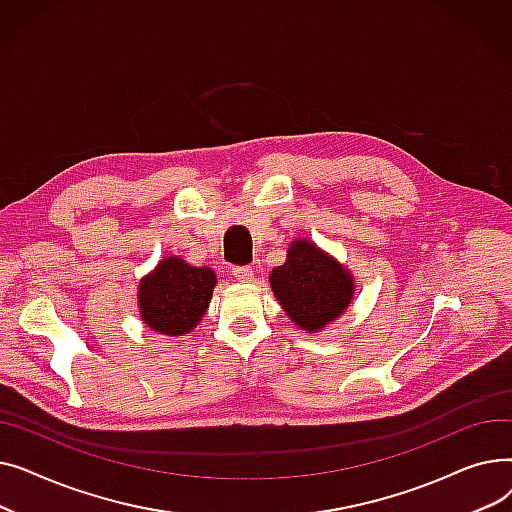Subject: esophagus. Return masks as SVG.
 <instances>
[{
    "label": "esophagus",
    "mask_w": 512,
    "mask_h": 512,
    "mask_svg": "<svg viewBox=\"0 0 512 512\" xmlns=\"http://www.w3.org/2000/svg\"><path fill=\"white\" fill-rule=\"evenodd\" d=\"M232 276H234L236 282H240V284H249V282L255 280V274H253L251 267H234Z\"/></svg>",
    "instance_id": "1"
}]
</instances>
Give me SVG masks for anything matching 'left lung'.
<instances>
[{
	"label": "left lung",
	"instance_id": "obj_1",
	"mask_svg": "<svg viewBox=\"0 0 512 512\" xmlns=\"http://www.w3.org/2000/svg\"><path fill=\"white\" fill-rule=\"evenodd\" d=\"M270 286L294 326L307 334L326 330L355 299V278L309 238H294L286 261L274 267Z\"/></svg>",
	"mask_w": 512,
	"mask_h": 512
}]
</instances>
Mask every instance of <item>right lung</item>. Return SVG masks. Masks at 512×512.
I'll return each mask as SVG.
<instances>
[{"instance_id": "1", "label": "right lung", "mask_w": 512, "mask_h": 512, "mask_svg": "<svg viewBox=\"0 0 512 512\" xmlns=\"http://www.w3.org/2000/svg\"><path fill=\"white\" fill-rule=\"evenodd\" d=\"M215 284L218 276L211 267L191 265L178 255L164 257L137 288L143 324L166 336L193 332L209 307Z\"/></svg>"}]
</instances>
